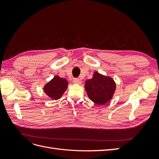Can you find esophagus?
I'll return each mask as SVG.
<instances>
[{"label":"esophagus","mask_w":159,"mask_h":159,"mask_svg":"<svg viewBox=\"0 0 159 159\" xmlns=\"http://www.w3.org/2000/svg\"><path fill=\"white\" fill-rule=\"evenodd\" d=\"M73 81H74V83L78 84H80L81 83V81L79 78H74Z\"/></svg>","instance_id":"obj_1"}]
</instances>
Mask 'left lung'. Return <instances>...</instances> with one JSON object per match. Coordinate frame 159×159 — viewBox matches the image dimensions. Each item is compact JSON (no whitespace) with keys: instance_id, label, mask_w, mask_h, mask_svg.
<instances>
[{"instance_id":"8db88e82","label":"left lung","mask_w":159,"mask_h":159,"mask_svg":"<svg viewBox=\"0 0 159 159\" xmlns=\"http://www.w3.org/2000/svg\"><path fill=\"white\" fill-rule=\"evenodd\" d=\"M85 88L92 102L103 105L111 99L115 90V84L109 77L95 72L92 78L85 81Z\"/></svg>"}]
</instances>
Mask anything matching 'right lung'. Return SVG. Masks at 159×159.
I'll return each mask as SVG.
<instances>
[{"label":"right lung","mask_w":159,"mask_h":159,"mask_svg":"<svg viewBox=\"0 0 159 159\" xmlns=\"http://www.w3.org/2000/svg\"><path fill=\"white\" fill-rule=\"evenodd\" d=\"M68 84L66 79L56 75L44 86V92L52 99H57L66 90Z\"/></svg>","instance_id":"obj_1"}]
</instances>
